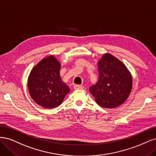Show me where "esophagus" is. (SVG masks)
I'll return each instance as SVG.
<instances>
[{
  "instance_id": "esophagus-1",
  "label": "esophagus",
  "mask_w": 156,
  "mask_h": 156,
  "mask_svg": "<svg viewBox=\"0 0 156 156\" xmlns=\"http://www.w3.org/2000/svg\"><path fill=\"white\" fill-rule=\"evenodd\" d=\"M73 88L75 90H78V89H83L84 87L82 85H79V84H74Z\"/></svg>"
}]
</instances>
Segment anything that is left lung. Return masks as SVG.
I'll use <instances>...</instances> for the list:
<instances>
[{
  "mask_svg": "<svg viewBox=\"0 0 156 156\" xmlns=\"http://www.w3.org/2000/svg\"><path fill=\"white\" fill-rule=\"evenodd\" d=\"M99 79L89 90L98 104L115 108L124 103L132 88V76L127 67L114 56L105 53L98 61Z\"/></svg>",
  "mask_w": 156,
  "mask_h": 156,
  "instance_id": "1",
  "label": "left lung"
}]
</instances>
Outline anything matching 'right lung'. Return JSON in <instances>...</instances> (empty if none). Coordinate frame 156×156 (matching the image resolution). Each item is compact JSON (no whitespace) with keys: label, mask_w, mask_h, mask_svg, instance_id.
<instances>
[{"label":"right lung","mask_w":156,"mask_h":156,"mask_svg":"<svg viewBox=\"0 0 156 156\" xmlns=\"http://www.w3.org/2000/svg\"><path fill=\"white\" fill-rule=\"evenodd\" d=\"M61 65L53 55L42 59L32 68L28 78L29 94L37 105L51 108L59 106L69 92L61 79Z\"/></svg>","instance_id":"right-lung-1"}]
</instances>
